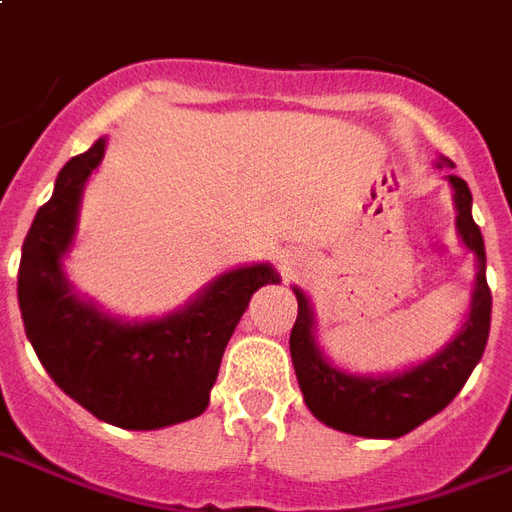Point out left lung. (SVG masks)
<instances>
[{
  "mask_svg": "<svg viewBox=\"0 0 512 512\" xmlns=\"http://www.w3.org/2000/svg\"><path fill=\"white\" fill-rule=\"evenodd\" d=\"M453 168V162L442 160ZM456 192L458 233L464 244L478 255L480 271L472 293V312L464 331L434 355L431 361L420 363L410 372L388 380L350 377L325 363L312 336V309L306 304L301 290L298 317L290 331V355H293L295 377L304 393L306 407L317 420L331 429L358 434V437H404L407 431L418 429L423 420L437 415L456 399L464 382L483 358L491 325V290L486 282V249L480 227L472 219V192L467 181L450 176Z\"/></svg>",
  "mask_w": 512,
  "mask_h": 512,
  "instance_id": "8db88e82",
  "label": "left lung"
}]
</instances>
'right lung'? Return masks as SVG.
Instances as JSON below:
<instances>
[{
  "mask_svg": "<svg viewBox=\"0 0 512 512\" xmlns=\"http://www.w3.org/2000/svg\"><path fill=\"white\" fill-rule=\"evenodd\" d=\"M105 154L97 140L59 170L54 195L24 238L18 304L43 369L94 418L121 429H162L208 407L227 339L257 287L279 282L271 266L219 276L184 312L157 323H116L78 301L59 260L73 241L78 200Z\"/></svg>",
  "mask_w": 512,
  "mask_h": 512,
  "instance_id": "1",
  "label": "right lung"
}]
</instances>
